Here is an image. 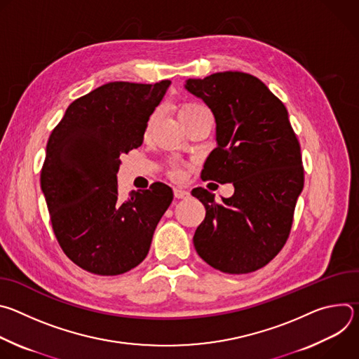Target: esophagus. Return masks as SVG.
I'll return each mask as SVG.
<instances>
[{
    "label": "esophagus",
    "instance_id": "esophagus-1",
    "mask_svg": "<svg viewBox=\"0 0 359 359\" xmlns=\"http://www.w3.org/2000/svg\"><path fill=\"white\" fill-rule=\"evenodd\" d=\"M173 193H175V197H176V198H187V197L190 196V191H189V190L179 189V187H176V189L173 190Z\"/></svg>",
    "mask_w": 359,
    "mask_h": 359
}]
</instances>
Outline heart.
<instances>
[{
  "label": "heart",
  "instance_id": "obj_1",
  "mask_svg": "<svg viewBox=\"0 0 359 359\" xmlns=\"http://www.w3.org/2000/svg\"><path fill=\"white\" fill-rule=\"evenodd\" d=\"M201 111H208V109L204 108L203 105H200V104H196V102H186V104H183V105L180 107V109H179V118H180L182 122H184L186 119L194 116L196 114H198V112H201ZM158 115H159L158 112H153V114L149 116V121H147V123H146V133H149L150 129H151V126L155 125V122H156V119H158ZM168 173H169V176H172V177H179V176L182 175V169H180V166H179L177 163H172V165L169 166Z\"/></svg>",
  "mask_w": 359,
  "mask_h": 359
}]
</instances>
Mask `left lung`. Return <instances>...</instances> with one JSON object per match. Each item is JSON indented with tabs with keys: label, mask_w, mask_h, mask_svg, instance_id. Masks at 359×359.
<instances>
[{
	"label": "left lung",
	"mask_w": 359,
	"mask_h": 359,
	"mask_svg": "<svg viewBox=\"0 0 359 359\" xmlns=\"http://www.w3.org/2000/svg\"><path fill=\"white\" fill-rule=\"evenodd\" d=\"M216 119L217 147L201 179L233 183L222 201L208 189L191 194L206 208L193 243L200 257L227 274L267 266L288 240L304 187L301 147L283 102L259 79L238 71L189 79Z\"/></svg>",
	"instance_id": "8db88e82"
}]
</instances>
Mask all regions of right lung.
<instances>
[{
  "instance_id": "right-lung-1",
  "label": "right lung",
  "mask_w": 359,
  "mask_h": 359,
  "mask_svg": "<svg viewBox=\"0 0 359 359\" xmlns=\"http://www.w3.org/2000/svg\"><path fill=\"white\" fill-rule=\"evenodd\" d=\"M170 81L109 82L75 99L46 143L41 187L54 234L78 267L123 274L149 252L173 191L156 182L119 198L121 155L143 142Z\"/></svg>"
}]
</instances>
